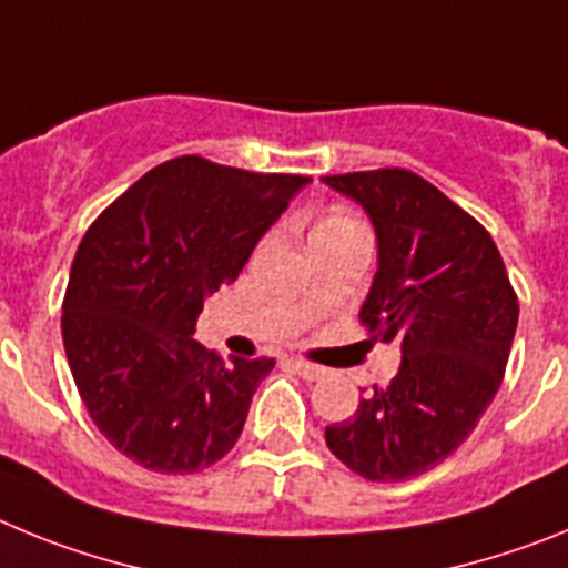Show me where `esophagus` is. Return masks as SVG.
<instances>
[{"mask_svg": "<svg viewBox=\"0 0 568 568\" xmlns=\"http://www.w3.org/2000/svg\"><path fill=\"white\" fill-rule=\"evenodd\" d=\"M290 366H293L295 373H298L304 381H318V378H324V375H327V369H324V366L310 364V361H301V358L290 361Z\"/></svg>", "mask_w": 568, "mask_h": 568, "instance_id": "esophagus-1", "label": "esophagus"}]
</instances>
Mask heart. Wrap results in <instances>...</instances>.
<instances>
[{
  "mask_svg": "<svg viewBox=\"0 0 568 568\" xmlns=\"http://www.w3.org/2000/svg\"><path fill=\"white\" fill-rule=\"evenodd\" d=\"M361 224L355 222L353 215H344V213H333V215H324L318 224H315L313 235L318 233H333V230H358Z\"/></svg>",
  "mask_w": 568,
  "mask_h": 568,
  "instance_id": "heart-1",
  "label": "heart"
}]
</instances>
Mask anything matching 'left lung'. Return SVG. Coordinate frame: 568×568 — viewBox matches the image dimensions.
Returning a JSON list of instances; mask_svg holds the SVG:
<instances>
[{
    "instance_id": "8db88e82",
    "label": "left lung",
    "mask_w": 568,
    "mask_h": 568,
    "mask_svg": "<svg viewBox=\"0 0 568 568\" xmlns=\"http://www.w3.org/2000/svg\"><path fill=\"white\" fill-rule=\"evenodd\" d=\"M366 210L378 273L361 324L398 341L389 386L327 426V446L355 475L381 484L418 478L464 444L504 381L518 329V295L484 224L413 170L324 175Z\"/></svg>"
}]
</instances>
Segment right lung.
<instances>
[{"label":"right lung","mask_w":568,"mask_h":568,"mask_svg":"<svg viewBox=\"0 0 568 568\" xmlns=\"http://www.w3.org/2000/svg\"><path fill=\"white\" fill-rule=\"evenodd\" d=\"M307 184L179 155L84 233L64 290V353L99 433L144 469L202 471L239 440L275 361H224L193 341L195 318Z\"/></svg>","instance_id":"right-lung-1"}]
</instances>
